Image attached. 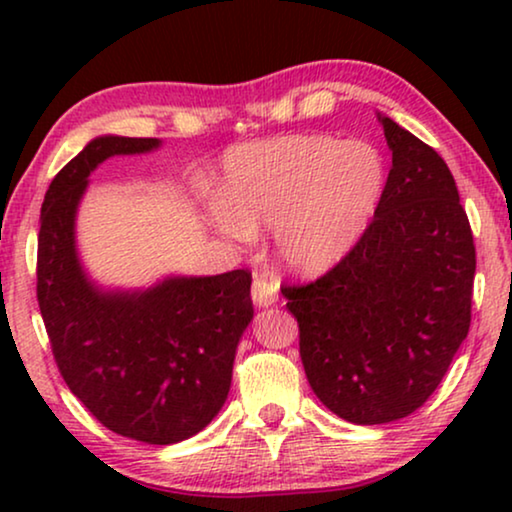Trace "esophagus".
<instances>
[{
  "label": "esophagus",
  "instance_id": "obj_1",
  "mask_svg": "<svg viewBox=\"0 0 512 512\" xmlns=\"http://www.w3.org/2000/svg\"><path fill=\"white\" fill-rule=\"evenodd\" d=\"M251 300L258 307H270L277 303V279L268 272H256L254 284H251Z\"/></svg>",
  "mask_w": 512,
  "mask_h": 512
}]
</instances>
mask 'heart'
<instances>
[{
    "label": "heart",
    "instance_id": "1",
    "mask_svg": "<svg viewBox=\"0 0 512 512\" xmlns=\"http://www.w3.org/2000/svg\"><path fill=\"white\" fill-rule=\"evenodd\" d=\"M382 191L384 163L370 144L284 135L228 151L214 223L235 240L275 228L279 256L312 272L352 247Z\"/></svg>",
    "mask_w": 512,
    "mask_h": 512
}]
</instances>
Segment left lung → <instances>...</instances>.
Returning a JSON list of instances; mask_svg holds the SVG:
<instances>
[{
  "label": "left lung",
  "mask_w": 512,
  "mask_h": 512,
  "mask_svg": "<svg viewBox=\"0 0 512 512\" xmlns=\"http://www.w3.org/2000/svg\"><path fill=\"white\" fill-rule=\"evenodd\" d=\"M380 123L391 170L373 221L331 270L282 286L307 382L352 424L422 408L471 328L475 244L450 167L391 118Z\"/></svg>",
  "instance_id": "obj_1"
}]
</instances>
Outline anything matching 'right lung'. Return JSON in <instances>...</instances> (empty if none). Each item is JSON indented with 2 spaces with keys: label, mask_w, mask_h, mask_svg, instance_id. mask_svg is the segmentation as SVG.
<instances>
[{
  "label": "right lung",
  "mask_w": 512,
  "mask_h": 512,
  "mask_svg": "<svg viewBox=\"0 0 512 512\" xmlns=\"http://www.w3.org/2000/svg\"><path fill=\"white\" fill-rule=\"evenodd\" d=\"M149 137H97L69 160L41 205L37 300L62 380L102 426L149 445L186 440L226 403L235 347L254 317L251 272L177 277L144 293H102L74 251L88 174Z\"/></svg>",
  "instance_id": "obj_1"
}]
</instances>
